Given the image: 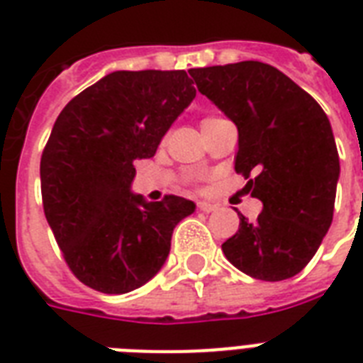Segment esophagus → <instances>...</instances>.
<instances>
[{
  "mask_svg": "<svg viewBox=\"0 0 363 363\" xmlns=\"http://www.w3.org/2000/svg\"><path fill=\"white\" fill-rule=\"evenodd\" d=\"M198 209L203 211V213H213V211H216V205L211 203V201H199Z\"/></svg>",
  "mask_w": 363,
  "mask_h": 363,
  "instance_id": "1",
  "label": "esophagus"
}]
</instances>
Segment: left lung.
Returning <instances> with one entry per match:
<instances>
[{"label":"left lung","instance_id":"left-lung-1","mask_svg":"<svg viewBox=\"0 0 363 363\" xmlns=\"http://www.w3.org/2000/svg\"><path fill=\"white\" fill-rule=\"evenodd\" d=\"M196 86L238 125L235 171L264 203L258 220L239 216L222 245L239 271L259 281L298 275L332 226L339 154L322 107L282 71L238 62L188 71ZM239 215V213H238Z\"/></svg>","mask_w":363,"mask_h":363}]
</instances>
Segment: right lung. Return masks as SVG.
Masks as SVG:
<instances>
[{"label":"right lung","mask_w":363,"mask_h":363,"mask_svg":"<svg viewBox=\"0 0 363 363\" xmlns=\"http://www.w3.org/2000/svg\"><path fill=\"white\" fill-rule=\"evenodd\" d=\"M196 98L186 71H113L82 90L54 122L41 156L43 209L73 275L104 294L152 279L173 230L196 203L145 201L131 192L137 160Z\"/></svg>","instance_id":"obj_1"}]
</instances>
